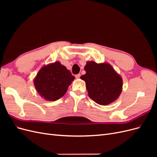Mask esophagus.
Returning <instances> with one entry per match:
<instances>
[{
	"mask_svg": "<svg viewBox=\"0 0 157 157\" xmlns=\"http://www.w3.org/2000/svg\"><path fill=\"white\" fill-rule=\"evenodd\" d=\"M80 74H77V75H75V78H80Z\"/></svg>",
	"mask_w": 157,
	"mask_h": 157,
	"instance_id": "1",
	"label": "esophagus"
}]
</instances>
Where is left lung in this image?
Wrapping results in <instances>:
<instances>
[{
    "label": "left lung",
    "mask_w": 157,
    "mask_h": 157,
    "mask_svg": "<svg viewBox=\"0 0 157 157\" xmlns=\"http://www.w3.org/2000/svg\"><path fill=\"white\" fill-rule=\"evenodd\" d=\"M86 74L80 78L86 82L89 97L101 105H109L118 98L122 91V78L108 63L87 61Z\"/></svg>",
    "instance_id": "8db88e82"
}]
</instances>
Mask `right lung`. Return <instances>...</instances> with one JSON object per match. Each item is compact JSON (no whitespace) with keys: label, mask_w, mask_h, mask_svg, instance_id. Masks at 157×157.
Listing matches in <instances>:
<instances>
[{"label":"right lung","mask_w":157,"mask_h":157,"mask_svg":"<svg viewBox=\"0 0 157 157\" xmlns=\"http://www.w3.org/2000/svg\"><path fill=\"white\" fill-rule=\"evenodd\" d=\"M75 79L70 71L59 61L40 68L33 80L36 92L46 101H56L63 97Z\"/></svg>","instance_id":"1"}]
</instances>
